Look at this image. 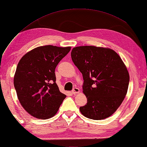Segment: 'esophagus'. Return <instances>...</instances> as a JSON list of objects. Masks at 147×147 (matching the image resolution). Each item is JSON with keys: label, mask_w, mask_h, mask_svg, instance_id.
<instances>
[{"label": "esophagus", "mask_w": 147, "mask_h": 147, "mask_svg": "<svg viewBox=\"0 0 147 147\" xmlns=\"http://www.w3.org/2000/svg\"><path fill=\"white\" fill-rule=\"evenodd\" d=\"M79 92H80V90H79L78 88H74V89L72 90V94H78V93H79Z\"/></svg>", "instance_id": "34e87169"}]
</instances>
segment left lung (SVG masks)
Here are the masks:
<instances>
[{"mask_svg": "<svg viewBox=\"0 0 147 147\" xmlns=\"http://www.w3.org/2000/svg\"><path fill=\"white\" fill-rule=\"evenodd\" d=\"M74 64L82 74L87 103L80 107L86 118L103 120L111 116L124 101L129 76L122 59L110 48L84 46L72 50Z\"/></svg>", "mask_w": 147, "mask_h": 147, "instance_id": "8db88e82", "label": "left lung"}]
</instances>
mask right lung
<instances>
[{
	"mask_svg": "<svg viewBox=\"0 0 147 147\" xmlns=\"http://www.w3.org/2000/svg\"><path fill=\"white\" fill-rule=\"evenodd\" d=\"M71 47L40 46L23 55L18 63L13 84L22 106L38 119L54 116L66 95L55 83V69Z\"/></svg>",
	"mask_w": 147,
	"mask_h": 147,
	"instance_id": "add662e5",
	"label": "right lung"
}]
</instances>
